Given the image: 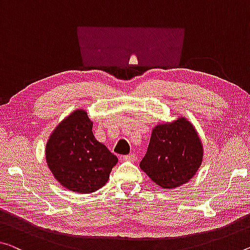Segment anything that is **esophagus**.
<instances>
[{
	"label": "esophagus",
	"mask_w": 250,
	"mask_h": 250,
	"mask_svg": "<svg viewBox=\"0 0 250 250\" xmlns=\"http://www.w3.org/2000/svg\"><path fill=\"white\" fill-rule=\"evenodd\" d=\"M124 160L125 161H135L136 160V155L134 154V153H130V154L124 156Z\"/></svg>",
	"instance_id": "esophagus-1"
}]
</instances>
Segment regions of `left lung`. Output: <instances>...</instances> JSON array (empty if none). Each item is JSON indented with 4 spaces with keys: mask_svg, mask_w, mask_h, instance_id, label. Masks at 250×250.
I'll return each instance as SVG.
<instances>
[{
    "mask_svg": "<svg viewBox=\"0 0 250 250\" xmlns=\"http://www.w3.org/2000/svg\"><path fill=\"white\" fill-rule=\"evenodd\" d=\"M203 156L202 143L186 118L156 125L140 167L163 189L182 186L197 173Z\"/></svg>",
    "mask_w": 250,
    "mask_h": 250,
    "instance_id": "8db88e82",
    "label": "left lung"
}]
</instances>
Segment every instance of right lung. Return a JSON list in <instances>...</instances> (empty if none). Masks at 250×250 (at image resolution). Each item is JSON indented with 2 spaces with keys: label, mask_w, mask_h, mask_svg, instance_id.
<instances>
[{
  "label": "right lung",
  "mask_w": 250,
  "mask_h": 250,
  "mask_svg": "<svg viewBox=\"0 0 250 250\" xmlns=\"http://www.w3.org/2000/svg\"><path fill=\"white\" fill-rule=\"evenodd\" d=\"M91 129L86 110L77 109L57 126L45 147L48 167L58 182L83 194L105 186L118 161Z\"/></svg>",
  "instance_id": "right-lung-1"
}]
</instances>
